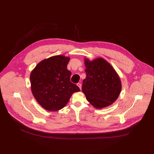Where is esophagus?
<instances>
[{
	"instance_id": "34e87169",
	"label": "esophagus",
	"mask_w": 154,
	"mask_h": 154,
	"mask_svg": "<svg viewBox=\"0 0 154 154\" xmlns=\"http://www.w3.org/2000/svg\"><path fill=\"white\" fill-rule=\"evenodd\" d=\"M77 86L79 87V88H80V90H82V84L80 83H77Z\"/></svg>"
}]
</instances>
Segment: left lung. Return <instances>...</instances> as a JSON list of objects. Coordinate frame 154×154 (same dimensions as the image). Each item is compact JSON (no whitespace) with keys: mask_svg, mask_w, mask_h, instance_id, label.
Masks as SVG:
<instances>
[{"mask_svg":"<svg viewBox=\"0 0 154 154\" xmlns=\"http://www.w3.org/2000/svg\"><path fill=\"white\" fill-rule=\"evenodd\" d=\"M86 78L82 92L94 108L100 109L112 105L118 98L122 89L120 77L112 66L102 58L92 61L85 58Z\"/></svg>","mask_w":154,"mask_h":154,"instance_id":"left-lung-1","label":"left lung"}]
</instances>
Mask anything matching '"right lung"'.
Segmentation results:
<instances>
[{
  "label": "right lung",
  "mask_w": 154,
  "mask_h": 154,
  "mask_svg": "<svg viewBox=\"0 0 154 154\" xmlns=\"http://www.w3.org/2000/svg\"><path fill=\"white\" fill-rule=\"evenodd\" d=\"M70 58L55 55L40 61L30 73L32 93L46 110L58 111L69 100L79 88L70 81L71 72L67 65Z\"/></svg>",
  "instance_id": "1"
}]
</instances>
